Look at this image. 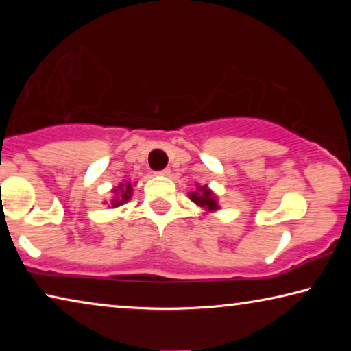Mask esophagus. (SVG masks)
<instances>
[{"instance_id": "34e87169", "label": "esophagus", "mask_w": 351, "mask_h": 351, "mask_svg": "<svg viewBox=\"0 0 351 351\" xmlns=\"http://www.w3.org/2000/svg\"><path fill=\"white\" fill-rule=\"evenodd\" d=\"M170 169H164V170H159V171H156V175H159V176H169L170 175Z\"/></svg>"}]
</instances>
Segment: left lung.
Instances as JSON below:
<instances>
[{"label": "left lung", "mask_w": 351, "mask_h": 351, "mask_svg": "<svg viewBox=\"0 0 351 351\" xmlns=\"http://www.w3.org/2000/svg\"><path fill=\"white\" fill-rule=\"evenodd\" d=\"M189 198L197 206L203 207L206 212H215L219 209L217 197L207 186H198V190L189 193Z\"/></svg>", "instance_id": "1"}]
</instances>
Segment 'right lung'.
I'll return each instance as SVG.
<instances>
[{
	"label": "right lung",
	"mask_w": 351,
	"mask_h": 351,
	"mask_svg": "<svg viewBox=\"0 0 351 351\" xmlns=\"http://www.w3.org/2000/svg\"><path fill=\"white\" fill-rule=\"evenodd\" d=\"M112 193H114V197H112V199H111V207H119V206L125 204L133 195L132 182L119 184L116 189H112Z\"/></svg>",
	"instance_id": "right-lung-1"
}]
</instances>
